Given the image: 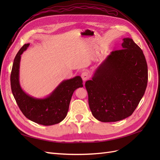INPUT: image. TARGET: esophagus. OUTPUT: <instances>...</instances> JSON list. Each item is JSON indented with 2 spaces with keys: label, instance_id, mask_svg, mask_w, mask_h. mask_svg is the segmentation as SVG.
<instances>
[{
  "label": "esophagus",
  "instance_id": "obj_1",
  "mask_svg": "<svg viewBox=\"0 0 160 160\" xmlns=\"http://www.w3.org/2000/svg\"><path fill=\"white\" fill-rule=\"evenodd\" d=\"M81 78L85 82L89 78V74L88 71H84L81 73Z\"/></svg>",
  "mask_w": 160,
  "mask_h": 160
}]
</instances>
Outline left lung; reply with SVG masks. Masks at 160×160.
Instances as JSON below:
<instances>
[{
	"mask_svg": "<svg viewBox=\"0 0 160 160\" xmlns=\"http://www.w3.org/2000/svg\"><path fill=\"white\" fill-rule=\"evenodd\" d=\"M122 49L112 51L87 81L89 108L102 122H115L132 115L146 91L148 65L140 47L124 38Z\"/></svg>",
	"mask_w": 160,
	"mask_h": 160,
	"instance_id": "obj_1",
	"label": "left lung"
}]
</instances>
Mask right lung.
I'll use <instances>...</instances> for the list:
<instances>
[{
  "label": "right lung",
  "instance_id": "obj_1",
  "mask_svg": "<svg viewBox=\"0 0 160 160\" xmlns=\"http://www.w3.org/2000/svg\"><path fill=\"white\" fill-rule=\"evenodd\" d=\"M29 45H24L14 59L11 74L12 95L23 115L32 122L43 125L59 123L66 117L75 90L83 88V81L80 76H76L62 81L52 93L44 99H37L27 94L19 83V67L21 55Z\"/></svg>",
  "mask_w": 160,
  "mask_h": 160
}]
</instances>
